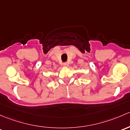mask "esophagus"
Segmentation results:
<instances>
[{
    "label": "esophagus",
    "mask_w": 130,
    "mask_h": 130,
    "mask_svg": "<svg viewBox=\"0 0 130 130\" xmlns=\"http://www.w3.org/2000/svg\"><path fill=\"white\" fill-rule=\"evenodd\" d=\"M63 66L64 67H68V66H69V64H68V62H64V63L63 64Z\"/></svg>",
    "instance_id": "1"
}]
</instances>
